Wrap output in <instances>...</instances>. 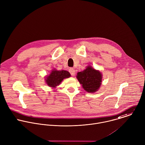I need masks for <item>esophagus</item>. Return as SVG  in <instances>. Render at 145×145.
<instances>
[{
    "label": "esophagus",
    "instance_id": "1",
    "mask_svg": "<svg viewBox=\"0 0 145 145\" xmlns=\"http://www.w3.org/2000/svg\"><path fill=\"white\" fill-rule=\"evenodd\" d=\"M69 72H70L72 76H74L75 75V70L73 68H70L69 70Z\"/></svg>",
    "mask_w": 145,
    "mask_h": 145
}]
</instances>
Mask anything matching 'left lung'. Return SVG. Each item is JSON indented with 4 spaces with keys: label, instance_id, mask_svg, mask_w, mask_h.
I'll use <instances>...</instances> for the list:
<instances>
[{
    "label": "left lung",
    "instance_id": "1",
    "mask_svg": "<svg viewBox=\"0 0 145 145\" xmlns=\"http://www.w3.org/2000/svg\"><path fill=\"white\" fill-rule=\"evenodd\" d=\"M76 77L83 89L90 93L97 91L102 84L101 72L90 65L88 66L83 71L78 72Z\"/></svg>",
    "mask_w": 145,
    "mask_h": 145
}]
</instances>
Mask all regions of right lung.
Wrapping results in <instances>:
<instances>
[{
    "mask_svg": "<svg viewBox=\"0 0 145 145\" xmlns=\"http://www.w3.org/2000/svg\"><path fill=\"white\" fill-rule=\"evenodd\" d=\"M69 77H71V74L67 71L53 69L50 74L46 76L45 80L48 86L55 88L56 86L59 85L64 79L69 78Z\"/></svg>",
    "mask_w": 145,
    "mask_h": 145,
    "instance_id": "1",
    "label": "right lung"
}]
</instances>
